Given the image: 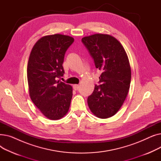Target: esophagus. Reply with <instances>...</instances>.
Instances as JSON below:
<instances>
[{
  "label": "esophagus",
  "mask_w": 161,
  "mask_h": 161,
  "mask_svg": "<svg viewBox=\"0 0 161 161\" xmlns=\"http://www.w3.org/2000/svg\"><path fill=\"white\" fill-rule=\"evenodd\" d=\"M73 89L75 91H78L80 89V86L79 85H74L73 86Z\"/></svg>",
  "instance_id": "34e87169"
}]
</instances>
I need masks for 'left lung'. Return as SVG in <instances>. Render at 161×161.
<instances>
[{
    "label": "left lung",
    "instance_id": "left-lung-1",
    "mask_svg": "<svg viewBox=\"0 0 161 161\" xmlns=\"http://www.w3.org/2000/svg\"><path fill=\"white\" fill-rule=\"evenodd\" d=\"M81 41L102 72L100 85H96L88 97V106L95 116L106 119L118 112L128 95L131 80L129 58L121 44L111 35L95 34Z\"/></svg>",
    "mask_w": 161,
    "mask_h": 161
}]
</instances>
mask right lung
Listing matches in <instances>:
<instances>
[{"label": "right lung", "instance_id": "1", "mask_svg": "<svg viewBox=\"0 0 161 161\" xmlns=\"http://www.w3.org/2000/svg\"><path fill=\"white\" fill-rule=\"evenodd\" d=\"M74 39L55 34L42 37L33 46L27 65V80L32 103L51 120L63 117L70 108L72 87L57 80L64 74L66 50Z\"/></svg>", "mask_w": 161, "mask_h": 161}]
</instances>
